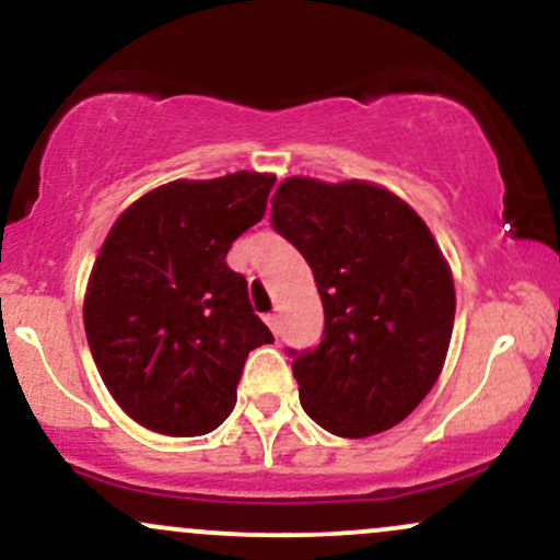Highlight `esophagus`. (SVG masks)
<instances>
[{
    "label": "esophagus",
    "mask_w": 560,
    "mask_h": 560,
    "mask_svg": "<svg viewBox=\"0 0 560 560\" xmlns=\"http://www.w3.org/2000/svg\"><path fill=\"white\" fill-rule=\"evenodd\" d=\"M264 320H267V326H269V330H272L275 336L280 334V315H267V317H264Z\"/></svg>",
    "instance_id": "34e87169"
}]
</instances>
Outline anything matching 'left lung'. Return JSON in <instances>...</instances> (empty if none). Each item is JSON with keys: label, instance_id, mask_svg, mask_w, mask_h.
Returning a JSON list of instances; mask_svg holds the SVG:
<instances>
[{"label": "left lung", "instance_id": "obj_1", "mask_svg": "<svg viewBox=\"0 0 560 560\" xmlns=\"http://www.w3.org/2000/svg\"><path fill=\"white\" fill-rule=\"evenodd\" d=\"M272 224L315 275L326 336L293 360L299 398L330 435L400 424L435 387L454 330V275L430 226L374 182L291 176Z\"/></svg>", "mask_w": 560, "mask_h": 560}]
</instances>
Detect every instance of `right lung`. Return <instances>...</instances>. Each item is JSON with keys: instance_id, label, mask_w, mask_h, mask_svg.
Returning a JSON list of instances; mask_svg holds the SVG:
<instances>
[{"instance_id": "obj_1", "label": "right lung", "mask_w": 560, "mask_h": 560, "mask_svg": "<svg viewBox=\"0 0 560 560\" xmlns=\"http://www.w3.org/2000/svg\"><path fill=\"white\" fill-rule=\"evenodd\" d=\"M272 184L254 171L176 178L138 197L106 234L82 304L88 345L112 398L147 430H215L237 402L248 352L275 341L248 282L226 267Z\"/></svg>"}]
</instances>
